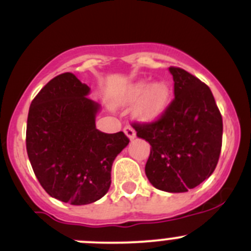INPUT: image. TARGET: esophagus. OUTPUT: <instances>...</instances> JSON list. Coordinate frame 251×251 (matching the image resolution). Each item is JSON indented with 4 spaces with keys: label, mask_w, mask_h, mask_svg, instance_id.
<instances>
[{
    "label": "esophagus",
    "mask_w": 251,
    "mask_h": 251,
    "mask_svg": "<svg viewBox=\"0 0 251 251\" xmlns=\"http://www.w3.org/2000/svg\"><path fill=\"white\" fill-rule=\"evenodd\" d=\"M124 132L126 133V136H127L130 140H133L135 139V136H136V131L133 130V127H131L130 125L124 127Z\"/></svg>",
    "instance_id": "1"
}]
</instances>
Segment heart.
I'll return each instance as SVG.
<instances>
[{"label": "heart", "instance_id": "heart-1", "mask_svg": "<svg viewBox=\"0 0 251 251\" xmlns=\"http://www.w3.org/2000/svg\"><path fill=\"white\" fill-rule=\"evenodd\" d=\"M171 89L167 83L160 81L150 86L147 80L137 81L128 88L125 95V101L133 104L140 101L136 115L142 120H152L158 118L166 110L170 102Z\"/></svg>", "mask_w": 251, "mask_h": 251}]
</instances>
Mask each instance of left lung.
Here are the masks:
<instances>
[{"label":"left lung","instance_id":"1","mask_svg":"<svg viewBox=\"0 0 251 251\" xmlns=\"http://www.w3.org/2000/svg\"><path fill=\"white\" fill-rule=\"evenodd\" d=\"M175 99L157 120L133 123L136 135L151 145L145 166L153 187L182 193L200 186L217 167L223 120L209 86L177 67H170Z\"/></svg>","mask_w":251,"mask_h":251}]
</instances>
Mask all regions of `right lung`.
<instances>
[{"mask_svg": "<svg viewBox=\"0 0 251 251\" xmlns=\"http://www.w3.org/2000/svg\"><path fill=\"white\" fill-rule=\"evenodd\" d=\"M72 73L51 79L32 100L25 147L37 179L50 197L73 205L97 202L111 184L115 157L128 145L123 131L95 126L100 106Z\"/></svg>", "mask_w": 251, "mask_h": 251, "instance_id": "obj_1", "label": "right lung"}]
</instances>
